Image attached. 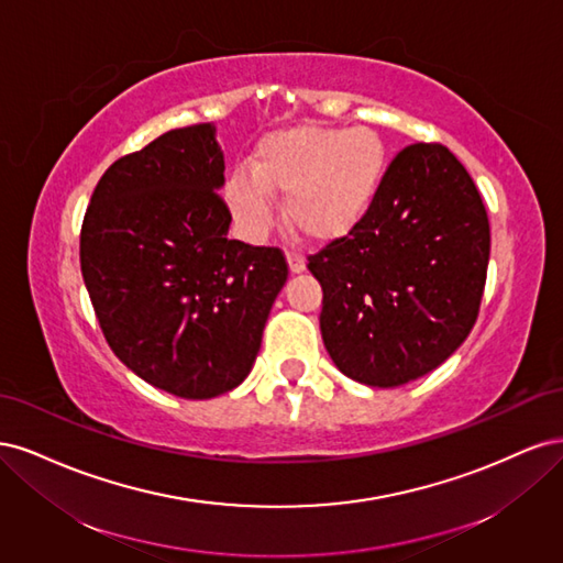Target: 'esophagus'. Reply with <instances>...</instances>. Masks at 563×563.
I'll list each match as a JSON object with an SVG mask.
<instances>
[{"label":"esophagus","mask_w":563,"mask_h":563,"mask_svg":"<svg viewBox=\"0 0 563 563\" xmlns=\"http://www.w3.org/2000/svg\"><path fill=\"white\" fill-rule=\"evenodd\" d=\"M286 255H288V267H291L294 275H298V272L305 269V258H302L300 251H288Z\"/></svg>","instance_id":"34e87169"}]
</instances>
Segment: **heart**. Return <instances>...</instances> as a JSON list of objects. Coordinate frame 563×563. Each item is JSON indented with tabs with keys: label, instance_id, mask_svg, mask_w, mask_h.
Returning <instances> with one entry per match:
<instances>
[{
	"label": "heart",
	"instance_id": "heart-1",
	"mask_svg": "<svg viewBox=\"0 0 563 563\" xmlns=\"http://www.w3.org/2000/svg\"><path fill=\"white\" fill-rule=\"evenodd\" d=\"M389 174V147L368 126L305 124L265 139L251 174L225 180V201L242 230L261 240L277 223L272 197H286V218L302 236L343 240L373 209Z\"/></svg>",
	"mask_w": 563,
	"mask_h": 563
}]
</instances>
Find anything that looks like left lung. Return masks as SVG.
Segmentation results:
<instances>
[{"label": "left lung", "instance_id": "left-lung-1", "mask_svg": "<svg viewBox=\"0 0 563 563\" xmlns=\"http://www.w3.org/2000/svg\"><path fill=\"white\" fill-rule=\"evenodd\" d=\"M488 253V213L467 168L441 143L404 147L362 223L308 255L335 366L399 387L446 362L479 317Z\"/></svg>", "mask_w": 563, "mask_h": 563}]
</instances>
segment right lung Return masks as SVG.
<instances>
[{"instance_id":"1","label":"right lung","mask_w":563,"mask_h":563,"mask_svg":"<svg viewBox=\"0 0 563 563\" xmlns=\"http://www.w3.org/2000/svg\"><path fill=\"white\" fill-rule=\"evenodd\" d=\"M223 172L211 124L166 131L108 168L79 234L110 350L183 399L225 395L249 376L288 277L282 249L228 240Z\"/></svg>"}]
</instances>
